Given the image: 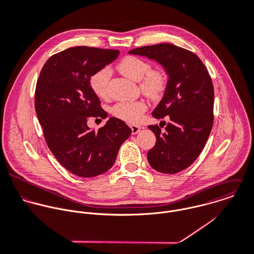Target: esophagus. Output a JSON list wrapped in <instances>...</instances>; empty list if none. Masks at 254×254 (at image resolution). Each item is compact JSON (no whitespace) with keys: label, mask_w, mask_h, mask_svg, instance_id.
I'll list each match as a JSON object with an SVG mask.
<instances>
[{"label":"esophagus","mask_w":254,"mask_h":254,"mask_svg":"<svg viewBox=\"0 0 254 254\" xmlns=\"http://www.w3.org/2000/svg\"><path fill=\"white\" fill-rule=\"evenodd\" d=\"M130 128H131L132 134H136V133L141 129V127L136 126V125H131V126H130Z\"/></svg>","instance_id":"esophagus-1"}]
</instances>
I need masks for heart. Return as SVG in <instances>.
Instances as JSON below:
<instances>
[{"label":"heart","instance_id":"b5f03b06","mask_svg":"<svg viewBox=\"0 0 254 254\" xmlns=\"http://www.w3.org/2000/svg\"><path fill=\"white\" fill-rule=\"evenodd\" d=\"M119 70L133 81H139L140 89L149 96H157L163 89L165 78L162 71L150 69V64L136 56L125 57L118 66ZM112 76L109 67H103L90 77V87L96 96L106 98L108 96V83ZM147 105L143 100L131 102H120L112 108L114 117L129 124L137 123Z\"/></svg>","mask_w":254,"mask_h":254}]
</instances>
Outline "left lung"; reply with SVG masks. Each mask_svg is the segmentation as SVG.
Masks as SVG:
<instances>
[{
  "instance_id": "left-lung-1",
  "label": "left lung",
  "mask_w": 254,
  "mask_h": 254,
  "mask_svg": "<svg viewBox=\"0 0 254 254\" xmlns=\"http://www.w3.org/2000/svg\"><path fill=\"white\" fill-rule=\"evenodd\" d=\"M128 53L156 60L168 75L164 96L152 116H168L170 122L164 133L157 125L148 126L156 143L147 159L158 172L178 173L197 159L211 133L215 99L211 76L195 53L170 43L141 46Z\"/></svg>"
}]
</instances>
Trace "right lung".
<instances>
[{
	"instance_id": "right-lung-1",
	"label": "right lung",
	"mask_w": 254,
	"mask_h": 254,
	"mask_svg": "<svg viewBox=\"0 0 254 254\" xmlns=\"http://www.w3.org/2000/svg\"><path fill=\"white\" fill-rule=\"evenodd\" d=\"M119 54L115 49L70 47L49 57L36 83L34 107L45 141L58 162L80 177L107 172L131 133L117 118L98 130L87 126L90 117L106 118L90 77Z\"/></svg>"
}]
</instances>
